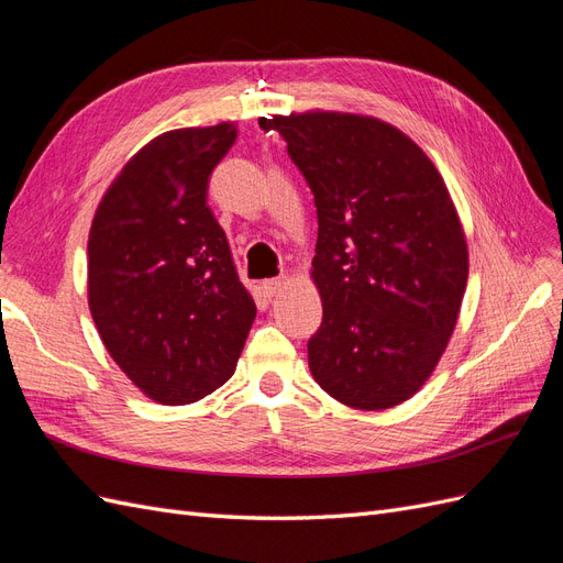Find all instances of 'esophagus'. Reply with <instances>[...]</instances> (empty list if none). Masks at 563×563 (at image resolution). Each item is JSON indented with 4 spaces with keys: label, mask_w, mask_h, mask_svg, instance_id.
<instances>
[{
    "label": "esophagus",
    "mask_w": 563,
    "mask_h": 563,
    "mask_svg": "<svg viewBox=\"0 0 563 563\" xmlns=\"http://www.w3.org/2000/svg\"><path fill=\"white\" fill-rule=\"evenodd\" d=\"M286 279L284 277H277V279H265L263 284H261V288H263V294L267 296V298H275L277 294H282L284 288H286Z\"/></svg>",
    "instance_id": "esophagus-1"
}]
</instances>
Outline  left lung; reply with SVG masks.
<instances>
[{
	"instance_id": "obj_1",
	"label": "left lung",
	"mask_w": 563,
	"mask_h": 563,
	"mask_svg": "<svg viewBox=\"0 0 563 563\" xmlns=\"http://www.w3.org/2000/svg\"><path fill=\"white\" fill-rule=\"evenodd\" d=\"M261 129L284 135L314 195V380L360 411L411 399L449 345L470 272L444 178L376 117L310 110L261 117Z\"/></svg>"
}]
</instances>
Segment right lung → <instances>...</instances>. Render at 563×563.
<instances>
[{
    "instance_id": "add662e5",
    "label": "right lung",
    "mask_w": 563,
    "mask_h": 563,
    "mask_svg": "<svg viewBox=\"0 0 563 563\" xmlns=\"http://www.w3.org/2000/svg\"><path fill=\"white\" fill-rule=\"evenodd\" d=\"M236 124L166 131L124 164L89 232V310L145 397L199 401L236 368L255 319L230 242L207 207Z\"/></svg>"
}]
</instances>
